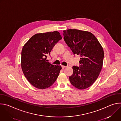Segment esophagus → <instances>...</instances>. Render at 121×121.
<instances>
[{
  "label": "esophagus",
  "mask_w": 121,
  "mask_h": 121,
  "mask_svg": "<svg viewBox=\"0 0 121 121\" xmlns=\"http://www.w3.org/2000/svg\"><path fill=\"white\" fill-rule=\"evenodd\" d=\"M62 69H64L66 67V66H65V65H62Z\"/></svg>",
  "instance_id": "obj_1"
}]
</instances>
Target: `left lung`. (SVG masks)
<instances>
[{
  "mask_svg": "<svg viewBox=\"0 0 121 121\" xmlns=\"http://www.w3.org/2000/svg\"><path fill=\"white\" fill-rule=\"evenodd\" d=\"M64 40L74 55H80L79 67H72L69 77L71 84L79 90L87 89L97 79L103 65L104 51L96 37L89 32L76 29L64 30Z\"/></svg>",
  "mask_w": 121,
  "mask_h": 121,
  "instance_id": "1",
  "label": "left lung"
}]
</instances>
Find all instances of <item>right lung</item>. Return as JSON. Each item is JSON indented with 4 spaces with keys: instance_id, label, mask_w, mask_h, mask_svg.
<instances>
[{
    "instance_id": "right-lung-1",
    "label": "right lung",
    "mask_w": 121,
    "mask_h": 121,
    "mask_svg": "<svg viewBox=\"0 0 121 121\" xmlns=\"http://www.w3.org/2000/svg\"><path fill=\"white\" fill-rule=\"evenodd\" d=\"M62 38L57 31L37 33L23 46L22 51V69L26 78L34 87L45 89L56 80L61 66L51 64L46 57Z\"/></svg>"
}]
</instances>
